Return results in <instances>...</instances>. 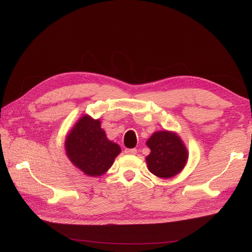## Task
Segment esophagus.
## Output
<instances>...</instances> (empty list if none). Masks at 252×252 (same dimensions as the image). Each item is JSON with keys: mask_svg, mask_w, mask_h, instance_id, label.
<instances>
[{"mask_svg": "<svg viewBox=\"0 0 252 252\" xmlns=\"http://www.w3.org/2000/svg\"><path fill=\"white\" fill-rule=\"evenodd\" d=\"M136 151H138V150H136L135 148H126L125 149V154L126 155H135Z\"/></svg>", "mask_w": 252, "mask_h": 252, "instance_id": "34e87169", "label": "esophagus"}]
</instances>
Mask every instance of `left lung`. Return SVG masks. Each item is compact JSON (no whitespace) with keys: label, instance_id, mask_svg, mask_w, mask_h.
I'll return each mask as SVG.
<instances>
[{"label":"left lung","instance_id":"left-lung-1","mask_svg":"<svg viewBox=\"0 0 252 252\" xmlns=\"http://www.w3.org/2000/svg\"><path fill=\"white\" fill-rule=\"evenodd\" d=\"M150 155L146 158L148 169L158 178L168 179L178 174L187 162V149L177 134L158 131L147 141Z\"/></svg>","mask_w":252,"mask_h":252}]
</instances>
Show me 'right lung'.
<instances>
[{
  "instance_id": "obj_1",
  "label": "right lung",
  "mask_w": 252,
  "mask_h": 252,
  "mask_svg": "<svg viewBox=\"0 0 252 252\" xmlns=\"http://www.w3.org/2000/svg\"><path fill=\"white\" fill-rule=\"evenodd\" d=\"M66 154L73 165L90 177L107 171L121 152L118 144L106 138L101 122L84 116L68 134Z\"/></svg>"
}]
</instances>
